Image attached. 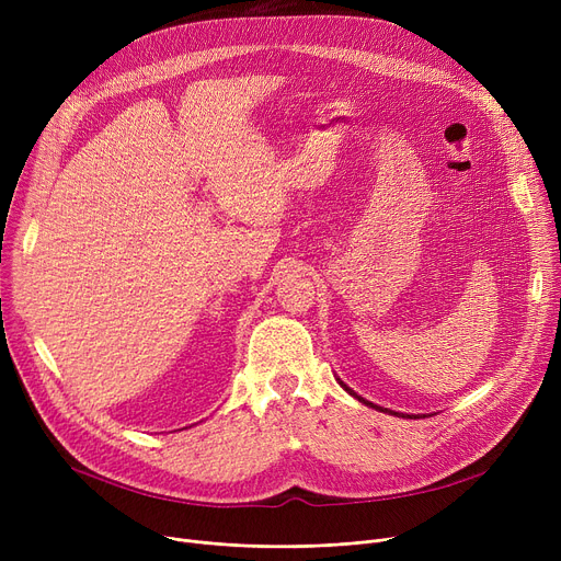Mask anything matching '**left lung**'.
<instances>
[{
    "label": "left lung",
    "instance_id": "obj_1",
    "mask_svg": "<svg viewBox=\"0 0 561 561\" xmlns=\"http://www.w3.org/2000/svg\"><path fill=\"white\" fill-rule=\"evenodd\" d=\"M339 379V385L350 393V396H355L359 402H364L366 407H373V409H377V411H385V414H391V416H398V419H416V416H409V414H400V411H393V409H385V407H377V404H373L370 400H366V398H362V396H357L355 391H352L347 385H345V381H341V377H336Z\"/></svg>",
    "mask_w": 561,
    "mask_h": 561
}]
</instances>
